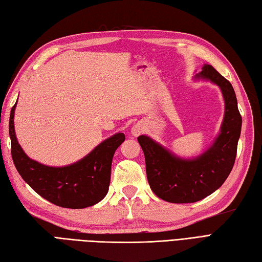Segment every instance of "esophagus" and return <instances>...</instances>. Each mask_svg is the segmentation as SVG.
Listing matches in <instances>:
<instances>
[{"label": "esophagus", "mask_w": 262, "mask_h": 262, "mask_svg": "<svg viewBox=\"0 0 262 262\" xmlns=\"http://www.w3.org/2000/svg\"><path fill=\"white\" fill-rule=\"evenodd\" d=\"M143 131H144V126H143L142 123H136L131 128V134L134 137L140 136V134L142 133Z\"/></svg>", "instance_id": "1"}]
</instances>
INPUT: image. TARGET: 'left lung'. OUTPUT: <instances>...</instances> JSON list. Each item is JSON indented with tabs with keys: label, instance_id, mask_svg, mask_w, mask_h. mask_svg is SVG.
<instances>
[{
	"label": "left lung",
	"instance_id": "1",
	"mask_svg": "<svg viewBox=\"0 0 262 262\" xmlns=\"http://www.w3.org/2000/svg\"><path fill=\"white\" fill-rule=\"evenodd\" d=\"M194 79L216 84L225 102L221 130L207 150L195 158L185 159L150 137L138 138L144 152L150 187L161 200L169 203L199 202L221 187L234 166L242 132L243 120L231 83L207 63H204L202 72L195 74Z\"/></svg>",
	"mask_w": 262,
	"mask_h": 262
}]
</instances>
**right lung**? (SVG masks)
<instances>
[{
	"instance_id": "1",
	"label": "right lung",
	"mask_w": 262,
	"mask_h": 262,
	"mask_svg": "<svg viewBox=\"0 0 262 262\" xmlns=\"http://www.w3.org/2000/svg\"><path fill=\"white\" fill-rule=\"evenodd\" d=\"M16 103L11 110L9 133L14 165L22 179L43 199L60 207L86 208L102 201L109 190L112 158L125 140L124 134L118 132L103 140L73 164L45 165L28 158L18 143L14 128Z\"/></svg>"
}]
</instances>
